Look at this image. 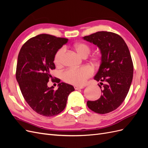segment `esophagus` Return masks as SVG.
<instances>
[{"mask_svg":"<svg viewBox=\"0 0 148 148\" xmlns=\"http://www.w3.org/2000/svg\"><path fill=\"white\" fill-rule=\"evenodd\" d=\"M74 88L75 90H78V89H83L84 88V86H74Z\"/></svg>","mask_w":148,"mask_h":148,"instance_id":"1","label":"esophagus"}]
</instances>
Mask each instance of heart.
Segmentation results:
<instances>
[{
	"label": "heart",
	"instance_id": "heart-1",
	"mask_svg": "<svg viewBox=\"0 0 148 148\" xmlns=\"http://www.w3.org/2000/svg\"><path fill=\"white\" fill-rule=\"evenodd\" d=\"M75 50L80 56L86 57L89 56L91 49L88 44L83 42H79L74 45ZM65 52V47H62L58 50L54 56L53 62L56 65L60 66L62 63V59ZM98 56H93L92 60L94 62L99 61ZM94 71L91 67L84 66L80 68L69 69L65 70L62 74V78L66 83L75 85H82L86 83V80L93 75Z\"/></svg>",
	"mask_w": 148,
	"mask_h": 148
}]
</instances>
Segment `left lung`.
<instances>
[{
  "label": "left lung",
  "mask_w": 148,
  "mask_h": 148,
  "mask_svg": "<svg viewBox=\"0 0 148 148\" xmlns=\"http://www.w3.org/2000/svg\"><path fill=\"white\" fill-rule=\"evenodd\" d=\"M99 47L101 62L95 79L101 82L102 95L95 101H88L93 112L107 114L117 109L124 101L133 79V64L128 47L123 38L109 31H98L83 37Z\"/></svg>",
  "instance_id": "8db88e82"
}]
</instances>
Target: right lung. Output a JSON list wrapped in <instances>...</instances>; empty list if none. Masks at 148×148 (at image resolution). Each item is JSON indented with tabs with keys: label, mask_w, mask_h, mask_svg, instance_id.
<instances>
[{
	"label": "right lung",
	"mask_w": 148,
	"mask_h": 148,
	"mask_svg": "<svg viewBox=\"0 0 148 148\" xmlns=\"http://www.w3.org/2000/svg\"><path fill=\"white\" fill-rule=\"evenodd\" d=\"M67 41L50 34H39L28 39L18 56L16 78L22 95L31 109L45 117L63 111L69 95L75 90L73 86L60 83V79L51 75V70L56 69V53ZM50 79L58 83L57 90L47 86Z\"/></svg>",
	"instance_id": "add662e5"
}]
</instances>
